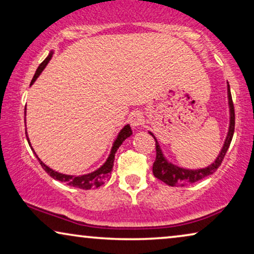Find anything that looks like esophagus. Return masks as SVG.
Wrapping results in <instances>:
<instances>
[{
	"mask_svg": "<svg viewBox=\"0 0 254 254\" xmlns=\"http://www.w3.org/2000/svg\"><path fill=\"white\" fill-rule=\"evenodd\" d=\"M129 122L131 126L134 127H139L144 124V116L140 111H134L131 112L129 116Z\"/></svg>",
	"mask_w": 254,
	"mask_h": 254,
	"instance_id": "34e87169",
	"label": "esophagus"
}]
</instances>
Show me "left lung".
I'll list each match as a JSON object with an SVG mask.
<instances>
[{
	"label": "left lung",
	"instance_id": "8db88e82",
	"mask_svg": "<svg viewBox=\"0 0 254 254\" xmlns=\"http://www.w3.org/2000/svg\"><path fill=\"white\" fill-rule=\"evenodd\" d=\"M227 92H228V104H229V128L227 136H226L224 146L220 151L219 155L214 160V162L211 165L201 168V169H185V168L175 166L173 163L168 161L162 153L161 147H160L157 138L154 135L149 131L150 134L153 136L155 139V152H157V157H155V161L153 163V175L160 181L166 183L169 186H184L187 184H192L200 179L204 178L209 175H212L218 168L220 167L222 160H224L226 152H227L229 145H231L234 129H235V111H234V104L232 100L231 88H229V84H227Z\"/></svg>",
	"mask_w": 254,
	"mask_h": 254
}]
</instances>
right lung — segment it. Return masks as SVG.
Here are the masks:
<instances>
[{
    "instance_id": "right-lung-1",
    "label": "right lung",
    "mask_w": 254,
    "mask_h": 254,
    "mask_svg": "<svg viewBox=\"0 0 254 254\" xmlns=\"http://www.w3.org/2000/svg\"><path fill=\"white\" fill-rule=\"evenodd\" d=\"M53 56V52H50V54L48 56V58L42 62V64L38 65V68L36 70V72H35V75L32 79V83H30V86L35 83V80L37 79L38 76L41 75V72L44 70V68L46 67V64H49V61L51 60V58ZM26 114V112H25ZM131 135V128L129 125H126L122 130L119 131L118 136H117L116 140L112 144V149L110 154H109V157L107 159V161L103 163V166H101L99 169H96L95 171H93V173H89L86 175H80V176H72V175H64V174H60L58 173V171H54L53 169H51L50 167H48L45 165L44 162L42 161V160L37 157V154L35 153L36 155V158L38 159V161H40L41 166L43 167V169H44L46 173H48L51 177L57 179V181H60L62 183H65L67 185H70L72 187H77V189H81V190H91V189H97V187H100L101 185H103L105 182L108 181L109 178H110V174H111V170H112V167H114V161H115V154L117 150L119 149V146L122 145L123 142L126 138L129 137ZM26 137L27 140H28L29 143V146L30 149L33 150L32 145H30V142H29V138L28 136H27V131H26ZM34 151V150H33Z\"/></svg>"
}]
</instances>
